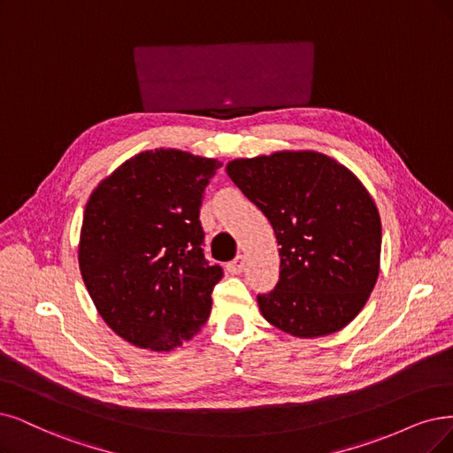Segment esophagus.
<instances>
[{"instance_id": "34e87169", "label": "esophagus", "mask_w": 453, "mask_h": 453, "mask_svg": "<svg viewBox=\"0 0 453 453\" xmlns=\"http://www.w3.org/2000/svg\"><path fill=\"white\" fill-rule=\"evenodd\" d=\"M244 263H246L244 256L239 254L231 263H227V271H229L231 274H239V273H242V269H244Z\"/></svg>"}]
</instances>
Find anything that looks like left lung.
I'll return each instance as SVG.
<instances>
[{
  "mask_svg": "<svg viewBox=\"0 0 453 453\" xmlns=\"http://www.w3.org/2000/svg\"><path fill=\"white\" fill-rule=\"evenodd\" d=\"M226 170L281 246L276 288L257 295L265 319L296 338L328 336L353 321L380 261V218L364 184L313 150L241 158Z\"/></svg>",
  "mask_w": 453,
  "mask_h": 453,
  "instance_id": "obj_1",
  "label": "left lung"
}]
</instances>
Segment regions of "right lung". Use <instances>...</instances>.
Here are the masks:
<instances>
[{"label": "right lung", "mask_w": 453, "mask_h": 453, "mask_svg": "<svg viewBox=\"0 0 453 453\" xmlns=\"http://www.w3.org/2000/svg\"><path fill=\"white\" fill-rule=\"evenodd\" d=\"M220 165L184 150H145L91 194L80 271L100 317L128 343L172 350L209 319L224 271L203 256L199 207Z\"/></svg>", "instance_id": "1"}]
</instances>
